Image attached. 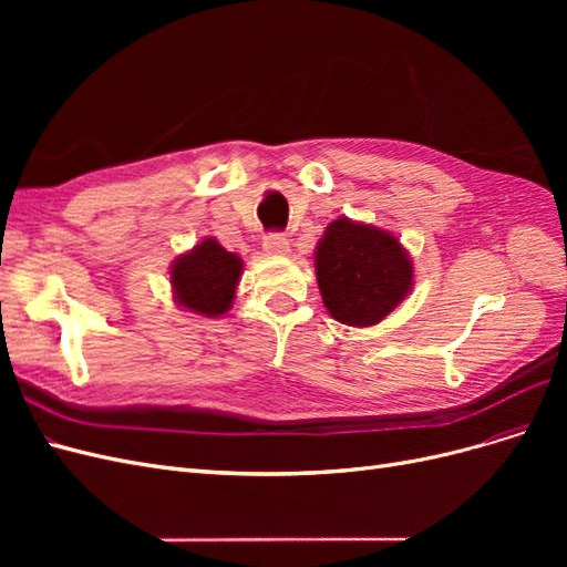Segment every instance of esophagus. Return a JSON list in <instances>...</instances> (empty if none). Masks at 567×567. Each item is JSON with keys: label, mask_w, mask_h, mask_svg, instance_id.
<instances>
[{"label": "esophagus", "mask_w": 567, "mask_h": 567, "mask_svg": "<svg viewBox=\"0 0 567 567\" xmlns=\"http://www.w3.org/2000/svg\"><path fill=\"white\" fill-rule=\"evenodd\" d=\"M262 248H265V252H269V255H286L290 246H288V238H286L284 234L274 231V234L265 236Z\"/></svg>", "instance_id": "34e87169"}]
</instances>
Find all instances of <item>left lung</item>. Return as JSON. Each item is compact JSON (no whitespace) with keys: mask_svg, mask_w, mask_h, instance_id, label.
I'll return each instance as SVG.
<instances>
[{"mask_svg":"<svg viewBox=\"0 0 567 567\" xmlns=\"http://www.w3.org/2000/svg\"><path fill=\"white\" fill-rule=\"evenodd\" d=\"M317 284L326 310L340 323L375 326L411 290L414 267L390 231L333 219L315 252Z\"/></svg>","mask_w":567,"mask_h":567,"instance_id":"left-lung-1","label":"left lung"}]
</instances>
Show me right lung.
<instances>
[{
    "instance_id": "1",
    "label": "right lung",
    "mask_w": 567,
    "mask_h": 567,
    "mask_svg": "<svg viewBox=\"0 0 567 567\" xmlns=\"http://www.w3.org/2000/svg\"><path fill=\"white\" fill-rule=\"evenodd\" d=\"M241 269V257L221 248L215 238H205L194 250L177 257L169 279L177 302L188 312L221 317L231 307Z\"/></svg>"
}]
</instances>
